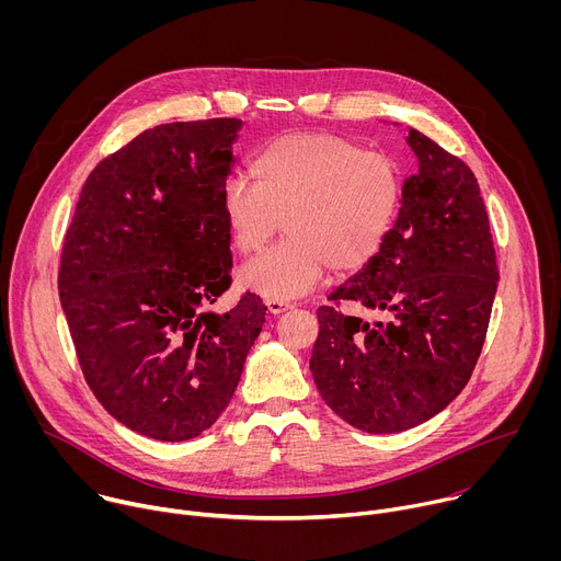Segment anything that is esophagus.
Here are the masks:
<instances>
[{"label": "esophagus", "instance_id": "obj_1", "mask_svg": "<svg viewBox=\"0 0 561 561\" xmlns=\"http://www.w3.org/2000/svg\"><path fill=\"white\" fill-rule=\"evenodd\" d=\"M266 308H268V312H273V314H282V312L290 310L293 304H290V301H284V299H268V301H266Z\"/></svg>", "mask_w": 561, "mask_h": 561}]
</instances>
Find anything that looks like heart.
I'll return each mask as SVG.
<instances>
[{
	"instance_id": "obj_1",
	"label": "heart",
	"mask_w": 561,
	"mask_h": 561,
	"mask_svg": "<svg viewBox=\"0 0 561 561\" xmlns=\"http://www.w3.org/2000/svg\"><path fill=\"white\" fill-rule=\"evenodd\" d=\"M253 184L232 178L221 188L230 247L253 255L277 232L286 239L239 268L242 288L288 299L308 293L327 268L353 275L383 249L402 202L390 157L322 130L268 139L249 162Z\"/></svg>"
}]
</instances>
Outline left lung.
<instances>
[{
    "label": "left lung",
    "instance_id": "obj_1",
    "mask_svg": "<svg viewBox=\"0 0 561 561\" xmlns=\"http://www.w3.org/2000/svg\"><path fill=\"white\" fill-rule=\"evenodd\" d=\"M420 173L379 255L317 308L310 373L324 402L366 433H399L444 411L482 353L497 260L472 171L439 144L409 130ZM351 300L382 317L342 313Z\"/></svg>",
    "mask_w": 561,
    "mask_h": 561
}]
</instances>
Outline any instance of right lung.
<instances>
[{
	"label": "right lung",
	"instance_id": "right-lung-1",
	"mask_svg": "<svg viewBox=\"0 0 561 561\" xmlns=\"http://www.w3.org/2000/svg\"><path fill=\"white\" fill-rule=\"evenodd\" d=\"M242 119L144 130L89 175L66 230L59 299L98 402L126 428L186 442L228 407L266 306L230 286L221 188Z\"/></svg>",
	"mask_w": 561,
	"mask_h": 561
}]
</instances>
